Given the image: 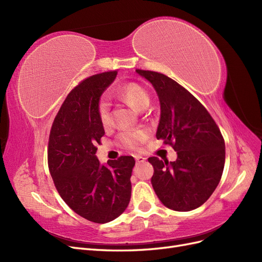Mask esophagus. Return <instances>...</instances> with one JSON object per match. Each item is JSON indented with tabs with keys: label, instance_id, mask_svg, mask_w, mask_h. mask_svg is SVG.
Segmentation results:
<instances>
[{
	"label": "esophagus",
	"instance_id": "esophagus-1",
	"mask_svg": "<svg viewBox=\"0 0 262 262\" xmlns=\"http://www.w3.org/2000/svg\"><path fill=\"white\" fill-rule=\"evenodd\" d=\"M134 158H136V162L137 163H143V162H145V158L143 156L136 155V156H134Z\"/></svg>",
	"mask_w": 262,
	"mask_h": 262
}]
</instances>
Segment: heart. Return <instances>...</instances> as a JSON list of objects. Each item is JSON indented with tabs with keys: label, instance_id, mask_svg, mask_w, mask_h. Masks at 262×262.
<instances>
[{
	"label": "heart",
	"instance_id": "obj_1",
	"mask_svg": "<svg viewBox=\"0 0 262 262\" xmlns=\"http://www.w3.org/2000/svg\"><path fill=\"white\" fill-rule=\"evenodd\" d=\"M118 94L122 99H124L130 106L137 110H143L149 104V95L143 86L136 82H129L119 87ZM112 104L107 96H102L97 102V115L99 122L102 126H109L112 123ZM148 133L144 130L130 131L126 130L119 134L120 143L132 149H138L141 144L147 139Z\"/></svg>",
	"mask_w": 262,
	"mask_h": 262
}]
</instances>
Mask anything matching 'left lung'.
I'll list each match as a JSON object with an SVG mask.
<instances>
[{
	"label": "left lung",
	"instance_id": "left-lung-1",
	"mask_svg": "<svg viewBox=\"0 0 262 262\" xmlns=\"http://www.w3.org/2000/svg\"><path fill=\"white\" fill-rule=\"evenodd\" d=\"M137 72L152 83L161 102L156 138L177 152L169 162L148 158L150 179L161 202L175 211H191L207 201L224 169L225 142L205 107L176 81L147 70Z\"/></svg>",
	"mask_w": 262,
	"mask_h": 262
}]
</instances>
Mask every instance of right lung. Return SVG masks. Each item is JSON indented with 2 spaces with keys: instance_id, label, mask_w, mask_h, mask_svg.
Wrapping results in <instances>:
<instances>
[{
  "instance_id": "1",
  "label": "right lung",
  "mask_w": 262,
  "mask_h": 262,
  "mask_svg": "<svg viewBox=\"0 0 262 262\" xmlns=\"http://www.w3.org/2000/svg\"><path fill=\"white\" fill-rule=\"evenodd\" d=\"M117 73L95 74L75 86L54 118L48 142L49 171L63 201L99 224L115 220L128 207L136 164L132 156H120L100 166L95 155L105 134L97 102Z\"/></svg>"
}]
</instances>
